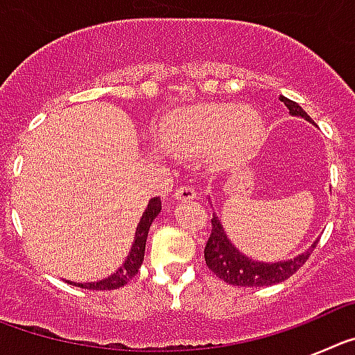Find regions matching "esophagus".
I'll use <instances>...</instances> for the list:
<instances>
[{"mask_svg":"<svg viewBox=\"0 0 355 355\" xmlns=\"http://www.w3.org/2000/svg\"><path fill=\"white\" fill-rule=\"evenodd\" d=\"M196 196H197L196 188L190 187V184H181V187L175 188V199L192 200L196 199Z\"/></svg>","mask_w":355,"mask_h":355,"instance_id":"34e87169","label":"esophagus"}]
</instances>
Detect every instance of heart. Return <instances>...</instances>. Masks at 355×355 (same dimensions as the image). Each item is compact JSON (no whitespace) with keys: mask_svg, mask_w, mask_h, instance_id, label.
I'll return each mask as SVG.
<instances>
[{"mask_svg":"<svg viewBox=\"0 0 355 355\" xmlns=\"http://www.w3.org/2000/svg\"><path fill=\"white\" fill-rule=\"evenodd\" d=\"M266 137L265 119L250 106L208 103L172 115L167 140L174 150L202 155L211 150L220 163L250 158Z\"/></svg>","mask_w":355,"mask_h":355,"instance_id":"1","label":"heart"}]
</instances>
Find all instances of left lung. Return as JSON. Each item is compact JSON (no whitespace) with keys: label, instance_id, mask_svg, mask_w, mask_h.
<instances>
[{"label":"left lung","instance_id":"1","mask_svg":"<svg viewBox=\"0 0 355 355\" xmlns=\"http://www.w3.org/2000/svg\"><path fill=\"white\" fill-rule=\"evenodd\" d=\"M279 99L284 103V106L290 110L293 117H302L311 122V117L297 103L284 96H281ZM316 243L318 240L313 241V245L304 250L302 254L295 256L293 259H286V261H256V259L247 258L245 254H241L231 243L218 216L213 215L211 234L205 247V259L208 268L216 277H220L222 281L233 284V286H268V284L283 283L288 277H291L309 259Z\"/></svg>","mask_w":355,"mask_h":355}]
</instances>
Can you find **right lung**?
Returning <instances> with one entry per match:
<instances>
[{
  "label": "right lung",
  "instance_id": "add662e5",
  "mask_svg": "<svg viewBox=\"0 0 355 355\" xmlns=\"http://www.w3.org/2000/svg\"><path fill=\"white\" fill-rule=\"evenodd\" d=\"M159 211H162V200H159V197H153L149 200V205H147L146 211H144L142 218H140L139 225H137L133 247L128 254L126 261L122 263L117 272L101 279V281H96V283H72V281H67V283L72 284V286L85 288V290H117V288L124 286L130 279L139 274V268L142 266L144 261V252H146L147 233H149L150 224L158 216Z\"/></svg>",
  "mask_w": 355,
  "mask_h": 355
}]
</instances>
